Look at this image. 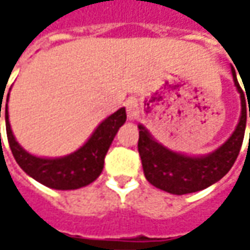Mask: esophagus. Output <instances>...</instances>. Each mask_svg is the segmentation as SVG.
<instances>
[{
    "instance_id": "34e87169",
    "label": "esophagus",
    "mask_w": 250,
    "mask_h": 250,
    "mask_svg": "<svg viewBox=\"0 0 250 250\" xmlns=\"http://www.w3.org/2000/svg\"><path fill=\"white\" fill-rule=\"evenodd\" d=\"M125 108H126V112H128V118L129 120H136L139 117V103L136 99L133 97H129L128 100L125 101Z\"/></svg>"
}]
</instances>
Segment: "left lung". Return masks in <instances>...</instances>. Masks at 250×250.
I'll return each mask as SVG.
<instances>
[{"label":"left lung","instance_id":"obj_1","mask_svg":"<svg viewBox=\"0 0 250 250\" xmlns=\"http://www.w3.org/2000/svg\"><path fill=\"white\" fill-rule=\"evenodd\" d=\"M231 71L234 83L241 94V118L229 139L213 153L203 157H189L171 151L157 143L149 132L139 125L138 150L145 177L151 185L172 195L192 193L216 184L234 166L244 142L246 117H250V103L249 100L246 103V91L244 93L238 83L235 69L232 68Z\"/></svg>","mask_w":250,"mask_h":250}]
</instances>
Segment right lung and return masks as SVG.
Instances as JSON below:
<instances>
[{"label":"right lung","instance_id":"right-lung-1","mask_svg":"<svg viewBox=\"0 0 250 250\" xmlns=\"http://www.w3.org/2000/svg\"><path fill=\"white\" fill-rule=\"evenodd\" d=\"M2 99L4 94L0 96V117ZM125 121L126 111L125 108H120L107 120L103 121L97 126V129L93 132L90 139L75 153L61 159H40L24 151L21 145L15 140L8 121V104L5 105L6 138L16 163L27 175L34 178L40 184L60 190L86 187L94 179H97L104 167L105 154L110 149L117 132Z\"/></svg>","mask_w":250,"mask_h":250}]
</instances>
